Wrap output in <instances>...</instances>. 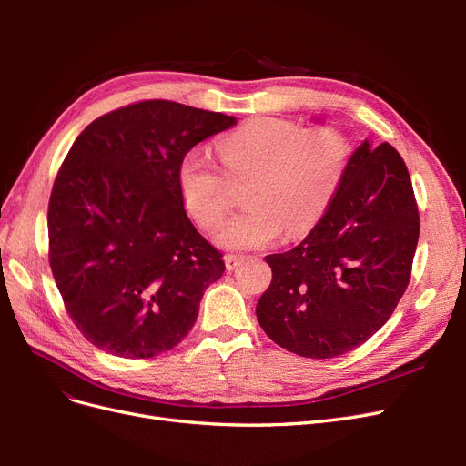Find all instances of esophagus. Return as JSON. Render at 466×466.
Instances as JSON below:
<instances>
[{
	"label": "esophagus",
	"instance_id": "1",
	"mask_svg": "<svg viewBox=\"0 0 466 466\" xmlns=\"http://www.w3.org/2000/svg\"><path fill=\"white\" fill-rule=\"evenodd\" d=\"M243 260H245V258L238 257V255H228V257H225V268H228L229 272H233V270H237L238 266H241Z\"/></svg>",
	"mask_w": 466,
	"mask_h": 466
}]
</instances>
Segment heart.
Instances as JSON below:
<instances>
[{
    "label": "heart",
    "instance_id": "obj_1",
    "mask_svg": "<svg viewBox=\"0 0 466 466\" xmlns=\"http://www.w3.org/2000/svg\"><path fill=\"white\" fill-rule=\"evenodd\" d=\"M216 149L225 177L247 180L248 208L218 231L219 245L238 250L272 245L284 229L289 238L311 231L330 208L350 159L346 136L332 126L299 128L268 116L237 126L218 139ZM220 172L200 149L188 151L177 167L182 208L202 229L218 228L231 202Z\"/></svg>",
    "mask_w": 466,
    "mask_h": 466
}]
</instances>
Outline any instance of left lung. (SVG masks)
Wrapping results in <instances>:
<instances>
[{
  "label": "left lung",
  "instance_id": "left-lung-1",
  "mask_svg": "<svg viewBox=\"0 0 466 466\" xmlns=\"http://www.w3.org/2000/svg\"><path fill=\"white\" fill-rule=\"evenodd\" d=\"M420 214L390 144L363 142L327 214L303 241L268 255L272 284L257 305L262 330L291 354L329 360L368 342L412 274Z\"/></svg>",
  "mask_w": 466,
  "mask_h": 466
}]
</instances>
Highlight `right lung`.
<instances>
[{"label":"right lung","mask_w":466,"mask_h":466,"mask_svg":"<svg viewBox=\"0 0 466 466\" xmlns=\"http://www.w3.org/2000/svg\"><path fill=\"white\" fill-rule=\"evenodd\" d=\"M237 120L175 101H139L93 120L56 175L48 260L87 340L147 360L192 330L223 255L196 231L177 188L180 159Z\"/></svg>","instance_id":"1"}]
</instances>
